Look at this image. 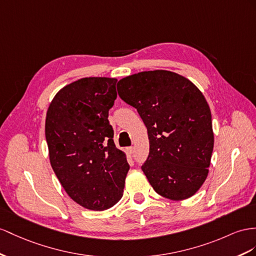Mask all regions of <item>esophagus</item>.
I'll list each match as a JSON object with an SVG mask.
<instances>
[{
  "mask_svg": "<svg viewBox=\"0 0 256 256\" xmlns=\"http://www.w3.org/2000/svg\"><path fill=\"white\" fill-rule=\"evenodd\" d=\"M126 152L128 154H134V147H128Z\"/></svg>",
  "mask_w": 256,
  "mask_h": 256,
  "instance_id": "obj_1",
  "label": "esophagus"
}]
</instances>
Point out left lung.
<instances>
[{
	"label": "left lung",
	"mask_w": 256,
	"mask_h": 256,
	"mask_svg": "<svg viewBox=\"0 0 256 256\" xmlns=\"http://www.w3.org/2000/svg\"><path fill=\"white\" fill-rule=\"evenodd\" d=\"M116 90L147 128L150 148L142 170L150 185L168 199L190 198L206 178L214 146L204 96L188 78L166 70L123 78Z\"/></svg>",
	"instance_id": "obj_1"
}]
</instances>
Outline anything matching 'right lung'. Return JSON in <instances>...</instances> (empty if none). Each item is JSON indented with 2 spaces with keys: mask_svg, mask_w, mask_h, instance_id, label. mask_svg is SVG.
<instances>
[{
  "mask_svg": "<svg viewBox=\"0 0 256 256\" xmlns=\"http://www.w3.org/2000/svg\"><path fill=\"white\" fill-rule=\"evenodd\" d=\"M116 81L94 76L66 85L52 100L45 121L57 178L72 200L93 211L107 210L122 198L130 170L108 120Z\"/></svg>",
  "mask_w": 256,
  "mask_h": 256,
  "instance_id": "obj_1",
  "label": "right lung"
}]
</instances>
